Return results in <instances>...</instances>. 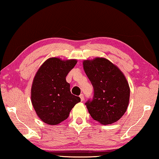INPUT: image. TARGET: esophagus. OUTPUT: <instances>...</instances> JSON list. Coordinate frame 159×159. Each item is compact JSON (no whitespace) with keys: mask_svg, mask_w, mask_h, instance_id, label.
I'll return each instance as SVG.
<instances>
[{"mask_svg":"<svg viewBox=\"0 0 159 159\" xmlns=\"http://www.w3.org/2000/svg\"><path fill=\"white\" fill-rule=\"evenodd\" d=\"M80 99H81L82 101H84V95H83V94L80 95Z\"/></svg>","mask_w":159,"mask_h":159,"instance_id":"1","label":"esophagus"}]
</instances>
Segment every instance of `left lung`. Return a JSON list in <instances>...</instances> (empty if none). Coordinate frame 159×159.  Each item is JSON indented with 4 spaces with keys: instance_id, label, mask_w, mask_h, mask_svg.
Returning a JSON list of instances; mask_svg holds the SVG:
<instances>
[{
    "instance_id": "obj_1",
    "label": "left lung",
    "mask_w": 159,
    "mask_h": 159,
    "mask_svg": "<svg viewBox=\"0 0 159 159\" xmlns=\"http://www.w3.org/2000/svg\"><path fill=\"white\" fill-rule=\"evenodd\" d=\"M83 68L94 90L93 99L85 103L90 116L103 125L116 122L129 104L130 89L125 75L104 58L84 60Z\"/></svg>"
}]
</instances>
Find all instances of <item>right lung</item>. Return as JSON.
Masks as SVG:
<instances>
[{"instance_id":"obj_1","label":"right lung","mask_w":159,"mask_h":159,"mask_svg":"<svg viewBox=\"0 0 159 159\" xmlns=\"http://www.w3.org/2000/svg\"><path fill=\"white\" fill-rule=\"evenodd\" d=\"M77 61L47 59L37 71L31 88V101L36 114L43 122L56 125L68 118L80 98L71 93L66 77Z\"/></svg>"}]
</instances>
